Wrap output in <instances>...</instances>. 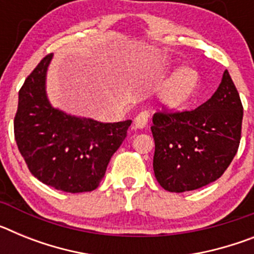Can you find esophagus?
I'll use <instances>...</instances> for the list:
<instances>
[{
  "instance_id": "esophagus-1",
  "label": "esophagus",
  "mask_w": 254,
  "mask_h": 254,
  "mask_svg": "<svg viewBox=\"0 0 254 254\" xmlns=\"http://www.w3.org/2000/svg\"><path fill=\"white\" fill-rule=\"evenodd\" d=\"M147 122H149V113L147 112H141L140 114L136 116L133 121V127L136 129H141L143 127H146Z\"/></svg>"
}]
</instances>
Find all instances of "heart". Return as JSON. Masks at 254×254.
Returning a JSON list of instances; mask_svg holds the SVG:
<instances>
[{
  "mask_svg": "<svg viewBox=\"0 0 254 254\" xmlns=\"http://www.w3.org/2000/svg\"><path fill=\"white\" fill-rule=\"evenodd\" d=\"M201 84L199 73L192 67H182L164 84L159 100L168 111H178L193 99Z\"/></svg>",
  "mask_w": 254,
  "mask_h": 254,
  "instance_id": "b5f03b06",
  "label": "heart"
}]
</instances>
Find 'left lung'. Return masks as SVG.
<instances>
[{"instance_id": "left-lung-1", "label": "left lung", "mask_w": 254, "mask_h": 254, "mask_svg": "<svg viewBox=\"0 0 254 254\" xmlns=\"http://www.w3.org/2000/svg\"><path fill=\"white\" fill-rule=\"evenodd\" d=\"M242 121L243 105L228 69L214 95L193 111L155 113L152 167L159 185L181 193L219 179L238 151Z\"/></svg>"}]
</instances>
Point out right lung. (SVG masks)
<instances>
[{
    "mask_svg": "<svg viewBox=\"0 0 254 254\" xmlns=\"http://www.w3.org/2000/svg\"><path fill=\"white\" fill-rule=\"evenodd\" d=\"M53 55L40 61L19 91L15 140L33 176L58 190L80 193L98 188L112 155L132 121L103 123L71 116L47 96V71Z\"/></svg>",
    "mask_w": 254,
    "mask_h": 254,
    "instance_id": "right-lung-1",
    "label": "right lung"
}]
</instances>
